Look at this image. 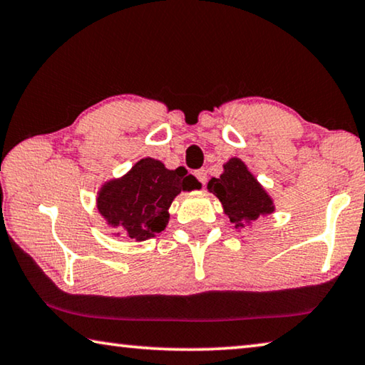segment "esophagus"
Instances as JSON below:
<instances>
[{
  "label": "esophagus",
  "mask_w": 365,
  "mask_h": 365,
  "mask_svg": "<svg viewBox=\"0 0 365 365\" xmlns=\"http://www.w3.org/2000/svg\"><path fill=\"white\" fill-rule=\"evenodd\" d=\"M195 177H196V180H198L201 185H205L207 182V172L205 169L195 170Z\"/></svg>",
  "instance_id": "34e87169"
}]
</instances>
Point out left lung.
I'll return each instance as SVG.
<instances>
[{"mask_svg":"<svg viewBox=\"0 0 365 365\" xmlns=\"http://www.w3.org/2000/svg\"><path fill=\"white\" fill-rule=\"evenodd\" d=\"M207 188L221 201L235 227L244 225L245 221H253L259 214L273 212L271 198L240 159H230L224 165L222 175L211 178Z\"/></svg>","mask_w":365,"mask_h":365,"instance_id":"1","label":"left lung"}]
</instances>
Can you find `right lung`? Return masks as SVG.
Returning <instances> with one entry per match:
<instances>
[{
  "label": "right lung",
  "instance_id": "add662e5",
  "mask_svg": "<svg viewBox=\"0 0 365 365\" xmlns=\"http://www.w3.org/2000/svg\"><path fill=\"white\" fill-rule=\"evenodd\" d=\"M200 183L187 170H169L154 159H143L120 180L103 185L97 207L113 227L121 225L126 235L146 240L169 222V206L182 190Z\"/></svg>",
  "mask_w": 365,
  "mask_h": 365
}]
</instances>
